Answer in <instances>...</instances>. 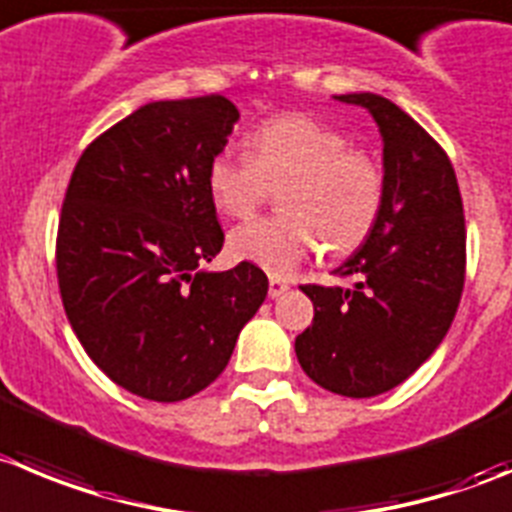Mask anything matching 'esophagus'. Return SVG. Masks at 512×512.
<instances>
[{
	"mask_svg": "<svg viewBox=\"0 0 512 512\" xmlns=\"http://www.w3.org/2000/svg\"><path fill=\"white\" fill-rule=\"evenodd\" d=\"M289 291V284H286L284 279H276V276H271L269 279V296L271 299H279L281 294H286Z\"/></svg>",
	"mask_w": 512,
	"mask_h": 512,
	"instance_id": "obj_1",
	"label": "esophagus"
}]
</instances>
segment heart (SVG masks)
I'll list each match as a JSON object with an SVG mask.
<instances>
[{
	"label": "heart",
	"instance_id": "obj_1",
	"mask_svg": "<svg viewBox=\"0 0 512 512\" xmlns=\"http://www.w3.org/2000/svg\"><path fill=\"white\" fill-rule=\"evenodd\" d=\"M281 186V216L256 218L228 238L236 259L274 276L291 274L321 243L334 256L352 253L384 206V173L374 155L304 113L266 120L246 135V158L221 150L206 170L211 203L231 218H248Z\"/></svg>",
	"mask_w": 512,
	"mask_h": 512
}]
</instances>
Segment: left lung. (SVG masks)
<instances>
[{
	"mask_svg": "<svg viewBox=\"0 0 512 512\" xmlns=\"http://www.w3.org/2000/svg\"><path fill=\"white\" fill-rule=\"evenodd\" d=\"M337 100L377 123L384 206L337 269L352 286H301L314 321L294 349L319 387L362 399L405 382L445 339L465 286V216L450 158L402 107L374 92Z\"/></svg>",
	"mask_w": 512,
	"mask_h": 512,
	"instance_id": "8db88e82",
	"label": "left lung"
}]
</instances>
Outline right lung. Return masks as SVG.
Masks as SVG:
<instances>
[{
    "label": "right lung",
    "instance_id": "obj_1",
    "mask_svg": "<svg viewBox=\"0 0 512 512\" xmlns=\"http://www.w3.org/2000/svg\"><path fill=\"white\" fill-rule=\"evenodd\" d=\"M236 120L223 95L148 102L87 145L67 186L57 281L72 332L153 402L206 389L269 291L248 261L201 269L223 246L206 170Z\"/></svg>",
    "mask_w": 512,
    "mask_h": 512
}]
</instances>
